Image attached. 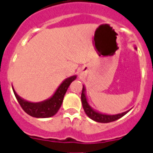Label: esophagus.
I'll list each match as a JSON object with an SVG mask.
<instances>
[{"label":"esophagus","instance_id":"1","mask_svg":"<svg viewBox=\"0 0 153 153\" xmlns=\"http://www.w3.org/2000/svg\"><path fill=\"white\" fill-rule=\"evenodd\" d=\"M80 75H82V76H83V75H85V72H84V71H82V72H81V74H80Z\"/></svg>","mask_w":153,"mask_h":153}]
</instances>
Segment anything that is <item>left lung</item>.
Instances as JSON below:
<instances>
[{"instance_id":"left-lung-1","label":"left lung","mask_w":153,"mask_h":153,"mask_svg":"<svg viewBox=\"0 0 153 153\" xmlns=\"http://www.w3.org/2000/svg\"><path fill=\"white\" fill-rule=\"evenodd\" d=\"M135 49H137L136 47H135ZM82 103L84 111L85 112L86 115L89 117L90 119L92 120L98 122V123H111V122H114V121L117 120V119H120L123 116H124L126 114H127L128 111L131 109L128 110V111L122 112L119 114H115V115H108V114L102 113L100 111H98L97 110H95L93 108H91V105H89L88 102L87 96H86V89L85 86L83 85V88H82Z\"/></svg>"}]
</instances>
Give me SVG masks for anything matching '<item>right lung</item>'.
I'll return each mask as SVG.
<instances>
[{"instance_id":"add662e5","label":"right lung","mask_w":153,"mask_h":153,"mask_svg":"<svg viewBox=\"0 0 153 153\" xmlns=\"http://www.w3.org/2000/svg\"><path fill=\"white\" fill-rule=\"evenodd\" d=\"M76 78L77 75H72L65 79L49 99L39 102H31L25 100L16 93L13 86L12 88L16 99L26 113L35 118H49L58 112L62 106L64 97L69 85Z\"/></svg>"}]
</instances>
